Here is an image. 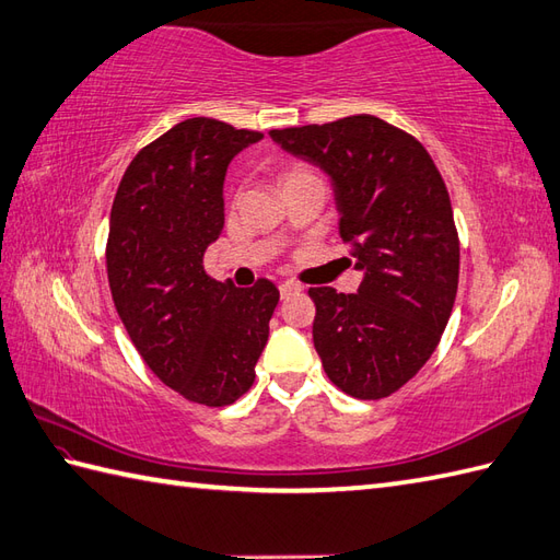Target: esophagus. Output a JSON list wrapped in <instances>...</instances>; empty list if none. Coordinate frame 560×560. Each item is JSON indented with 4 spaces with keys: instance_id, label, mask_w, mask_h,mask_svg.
Masks as SVG:
<instances>
[{
    "instance_id": "esophagus-1",
    "label": "esophagus",
    "mask_w": 560,
    "mask_h": 560,
    "mask_svg": "<svg viewBox=\"0 0 560 560\" xmlns=\"http://www.w3.org/2000/svg\"><path fill=\"white\" fill-rule=\"evenodd\" d=\"M303 289H301V283H295V281H283L281 285H279V293H281V298H289V295H293V293H301Z\"/></svg>"
}]
</instances>
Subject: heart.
<instances>
[{"instance_id":"1","label":"heart","mask_w":560,"mask_h":560,"mask_svg":"<svg viewBox=\"0 0 560 560\" xmlns=\"http://www.w3.org/2000/svg\"><path fill=\"white\" fill-rule=\"evenodd\" d=\"M303 176H310V172H307V168H303V166L283 168V172L279 174V184H281V186H285V184H291V180H295V178H303Z\"/></svg>"}]
</instances>
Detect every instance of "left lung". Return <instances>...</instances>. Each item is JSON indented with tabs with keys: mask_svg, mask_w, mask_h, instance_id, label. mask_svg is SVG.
<instances>
[{
	"mask_svg": "<svg viewBox=\"0 0 560 560\" xmlns=\"http://www.w3.org/2000/svg\"><path fill=\"white\" fill-rule=\"evenodd\" d=\"M269 136L331 176L339 233L365 271L358 293L307 291L322 368L348 396H392L432 358L456 303L460 241L444 178L418 138L372 114Z\"/></svg>",
	"mask_w": 560,
	"mask_h": 560,
	"instance_id": "obj_1",
	"label": "left lung"
}]
</instances>
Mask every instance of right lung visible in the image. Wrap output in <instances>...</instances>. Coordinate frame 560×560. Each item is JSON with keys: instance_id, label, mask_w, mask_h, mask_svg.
Instances as JSON below:
<instances>
[{"instance_id": "right-lung-1", "label": "right lung", "mask_w": 560, "mask_h": 560, "mask_svg": "<svg viewBox=\"0 0 560 560\" xmlns=\"http://www.w3.org/2000/svg\"><path fill=\"white\" fill-rule=\"evenodd\" d=\"M259 138L205 116L180 121L136 154L112 205L107 277L116 312L160 382L210 408L253 386L279 303L271 281L233 289L202 265L224 229L226 166Z\"/></svg>"}]
</instances>
